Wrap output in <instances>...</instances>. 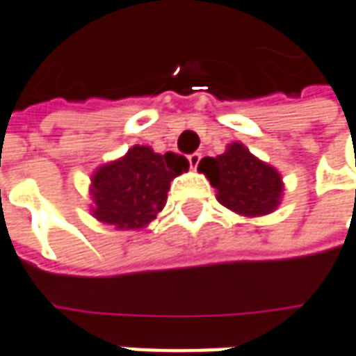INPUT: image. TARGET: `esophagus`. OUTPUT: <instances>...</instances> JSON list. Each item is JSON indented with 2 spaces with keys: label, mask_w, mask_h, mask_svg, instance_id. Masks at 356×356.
<instances>
[{
  "label": "esophagus",
  "mask_w": 356,
  "mask_h": 356,
  "mask_svg": "<svg viewBox=\"0 0 356 356\" xmlns=\"http://www.w3.org/2000/svg\"><path fill=\"white\" fill-rule=\"evenodd\" d=\"M199 161H201V154H191L189 155L191 169H197V167H199Z\"/></svg>",
  "instance_id": "34e87169"
}]
</instances>
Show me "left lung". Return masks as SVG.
<instances>
[{"mask_svg":"<svg viewBox=\"0 0 356 356\" xmlns=\"http://www.w3.org/2000/svg\"><path fill=\"white\" fill-rule=\"evenodd\" d=\"M216 199L242 216H264L274 213L282 201L284 183L277 169L260 161L242 143L234 141L216 157H202L199 163Z\"/></svg>","mask_w":356,"mask_h":356,"instance_id":"1","label":"left lung"}]
</instances>
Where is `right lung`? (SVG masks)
I'll return each mask as SVG.
<instances>
[{"mask_svg":"<svg viewBox=\"0 0 356 356\" xmlns=\"http://www.w3.org/2000/svg\"><path fill=\"white\" fill-rule=\"evenodd\" d=\"M185 171L189 161L183 155H161L147 145H134L92 175L94 218L120 230L145 228L165 207L171 181Z\"/></svg>","mask_w":356,"mask_h":356,"instance_id":"right-lung-1","label":"right lung"}]
</instances>
